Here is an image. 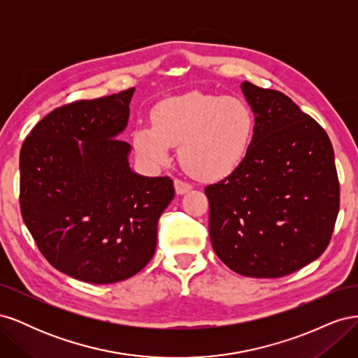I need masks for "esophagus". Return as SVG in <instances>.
<instances>
[{
	"mask_svg": "<svg viewBox=\"0 0 358 358\" xmlns=\"http://www.w3.org/2000/svg\"><path fill=\"white\" fill-rule=\"evenodd\" d=\"M175 189L178 196H183V194H187L192 189V185L188 182H183L180 179H175Z\"/></svg>",
	"mask_w": 358,
	"mask_h": 358,
	"instance_id": "obj_1",
	"label": "esophagus"
}]
</instances>
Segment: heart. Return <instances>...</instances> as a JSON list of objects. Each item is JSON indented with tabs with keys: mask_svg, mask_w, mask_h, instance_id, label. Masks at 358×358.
Instances as JSON below:
<instances>
[{
	"mask_svg": "<svg viewBox=\"0 0 358 358\" xmlns=\"http://www.w3.org/2000/svg\"><path fill=\"white\" fill-rule=\"evenodd\" d=\"M152 125H138L133 134L136 152L148 164H166L171 146L179 145V159L188 173L220 179L243 159L255 116L234 96L187 92L159 101L152 110Z\"/></svg>",
	"mask_w": 358,
	"mask_h": 358,
	"instance_id": "obj_1",
	"label": "heart"
}]
</instances>
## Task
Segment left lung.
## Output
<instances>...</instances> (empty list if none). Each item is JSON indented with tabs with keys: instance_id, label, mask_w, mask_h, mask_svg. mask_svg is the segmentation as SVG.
Listing matches in <instances>:
<instances>
[{
	"instance_id": "1",
	"label": "left lung",
	"mask_w": 358,
	"mask_h": 358,
	"mask_svg": "<svg viewBox=\"0 0 358 358\" xmlns=\"http://www.w3.org/2000/svg\"><path fill=\"white\" fill-rule=\"evenodd\" d=\"M255 116L245 158L206 187L215 254L233 272L280 278L317 259L339 212V180L327 133L282 92L243 82Z\"/></svg>"
}]
</instances>
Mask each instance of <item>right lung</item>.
I'll return each instance as SVG.
<instances>
[{"mask_svg": "<svg viewBox=\"0 0 358 358\" xmlns=\"http://www.w3.org/2000/svg\"><path fill=\"white\" fill-rule=\"evenodd\" d=\"M134 88L58 107L20 149V212L48 262L90 284L138 273L154 257L161 213L175 197L170 178L129 166Z\"/></svg>", "mask_w": 358, "mask_h": 358, "instance_id": "obj_1", "label": "right lung"}]
</instances>
